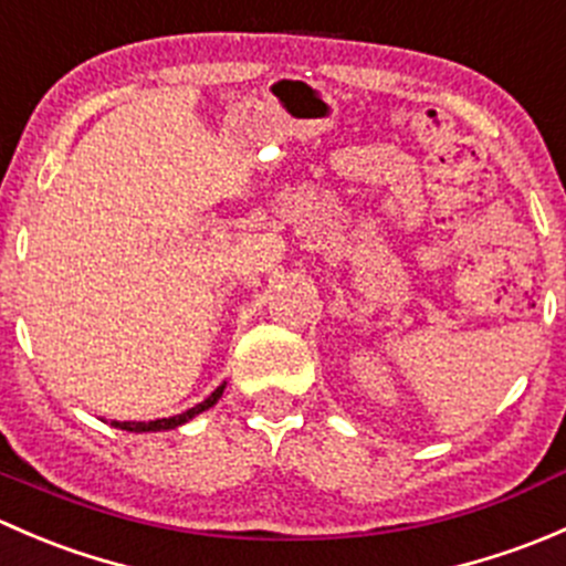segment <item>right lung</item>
Returning <instances> with one entry per match:
<instances>
[{
    "mask_svg": "<svg viewBox=\"0 0 566 566\" xmlns=\"http://www.w3.org/2000/svg\"><path fill=\"white\" fill-rule=\"evenodd\" d=\"M224 386L221 384L219 389L210 394L205 402L193 405V408H188L186 413H177V416H169V419H156V421H112V427H117V430H125V432H161V430H175V427L186 424V421H191L193 416L202 413V410L213 408L216 402H219V397L224 394Z\"/></svg>",
    "mask_w": 566,
    "mask_h": 566,
    "instance_id": "right-lung-1",
    "label": "right lung"
}]
</instances>
